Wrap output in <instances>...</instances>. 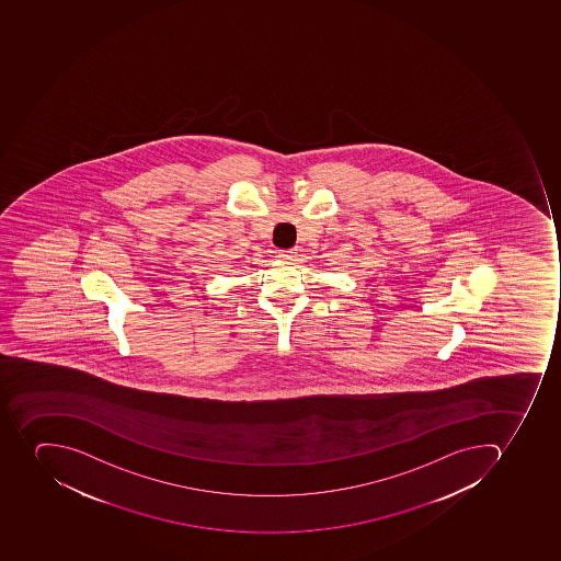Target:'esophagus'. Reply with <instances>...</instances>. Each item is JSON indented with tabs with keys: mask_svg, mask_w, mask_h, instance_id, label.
<instances>
[{
	"mask_svg": "<svg viewBox=\"0 0 561 561\" xmlns=\"http://www.w3.org/2000/svg\"><path fill=\"white\" fill-rule=\"evenodd\" d=\"M296 256V249H286V251H278V257L284 261H291Z\"/></svg>",
	"mask_w": 561,
	"mask_h": 561,
	"instance_id": "obj_1",
	"label": "esophagus"
}]
</instances>
